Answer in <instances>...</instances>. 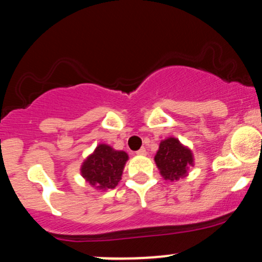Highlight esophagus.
<instances>
[{
    "mask_svg": "<svg viewBox=\"0 0 262 262\" xmlns=\"http://www.w3.org/2000/svg\"><path fill=\"white\" fill-rule=\"evenodd\" d=\"M137 155H146V148L145 147H141L139 151H136Z\"/></svg>",
    "mask_w": 262,
    "mask_h": 262,
    "instance_id": "obj_1",
    "label": "esophagus"
}]
</instances>
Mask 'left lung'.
Masks as SVG:
<instances>
[{
  "instance_id": "left-lung-1",
  "label": "left lung",
  "mask_w": 262,
  "mask_h": 262,
  "mask_svg": "<svg viewBox=\"0 0 262 262\" xmlns=\"http://www.w3.org/2000/svg\"><path fill=\"white\" fill-rule=\"evenodd\" d=\"M155 162L164 179L175 181L186 175L188 168L193 165V159L187 147L175 137H170L160 143Z\"/></svg>"
}]
</instances>
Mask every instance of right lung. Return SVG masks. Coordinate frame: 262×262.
Wrapping results in <instances>:
<instances>
[{
	"label": "right lung",
	"mask_w": 262,
	"mask_h": 262,
	"mask_svg": "<svg viewBox=\"0 0 262 262\" xmlns=\"http://www.w3.org/2000/svg\"><path fill=\"white\" fill-rule=\"evenodd\" d=\"M127 159V154L123 151H116L107 145H98L95 152L82 164L81 173L90 185L100 190L115 188L121 180Z\"/></svg>",
	"instance_id": "obj_1"
}]
</instances>
